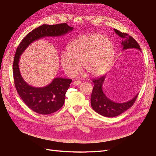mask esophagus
I'll return each mask as SVG.
<instances>
[{"instance_id":"1","label":"esophagus","mask_w":156,"mask_h":156,"mask_svg":"<svg viewBox=\"0 0 156 156\" xmlns=\"http://www.w3.org/2000/svg\"><path fill=\"white\" fill-rule=\"evenodd\" d=\"M80 84H81V81H80V80H75L72 82V85H74V86H78Z\"/></svg>"}]
</instances>
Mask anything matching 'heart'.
Instances as JSON below:
<instances>
[{"label": "heart", "mask_w": 156, "mask_h": 156, "mask_svg": "<svg viewBox=\"0 0 156 156\" xmlns=\"http://www.w3.org/2000/svg\"><path fill=\"white\" fill-rule=\"evenodd\" d=\"M114 47L110 40L98 34L84 35L74 40L68 46V52L61 54L62 68L69 76H74L83 68L96 76L104 74L112 64Z\"/></svg>", "instance_id": "1"}]
</instances>
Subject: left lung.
I'll use <instances>...</instances> for the list:
<instances>
[{"label":"left lung","instance_id":"left-lung-1","mask_svg":"<svg viewBox=\"0 0 156 156\" xmlns=\"http://www.w3.org/2000/svg\"><path fill=\"white\" fill-rule=\"evenodd\" d=\"M114 30L119 37L122 38V45L123 50L129 48H136L141 50L138 43L131 36L128 35L127 33L121 32L117 29H114ZM106 78V75H104L92 80L94 86L91 95V106L93 110L98 114L105 117L113 118L122 114L132 107L136 100L138 94H137L134 98L128 102L123 103L114 102L105 95L102 90V86L105 82Z\"/></svg>","mask_w":156,"mask_h":156}]
</instances>
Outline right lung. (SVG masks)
Returning <instances> with one entry per match:
<instances>
[{"label":"right lung","mask_w":156,"mask_h":156,"mask_svg":"<svg viewBox=\"0 0 156 156\" xmlns=\"http://www.w3.org/2000/svg\"><path fill=\"white\" fill-rule=\"evenodd\" d=\"M66 23L43 24L30 32L17 47L13 62V78L17 92L32 110L40 114L54 113L62 107L65 94L69 88L71 79L55 78L48 86L42 88L31 86L24 80L19 70V59L32 42L46 37H60L73 30Z\"/></svg>","instance_id":"right-lung-1"}]
</instances>
